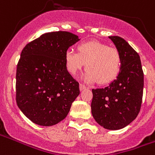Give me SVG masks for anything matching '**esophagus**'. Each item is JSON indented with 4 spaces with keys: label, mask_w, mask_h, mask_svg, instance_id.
Listing matches in <instances>:
<instances>
[{
    "label": "esophagus",
    "mask_w": 155,
    "mask_h": 155,
    "mask_svg": "<svg viewBox=\"0 0 155 155\" xmlns=\"http://www.w3.org/2000/svg\"><path fill=\"white\" fill-rule=\"evenodd\" d=\"M85 88H87V87H86L84 84H80V89L81 91L84 90V89H85Z\"/></svg>",
    "instance_id": "34e87169"
}]
</instances>
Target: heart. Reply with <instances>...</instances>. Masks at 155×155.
<instances>
[{
	"instance_id": "obj_1",
	"label": "heart",
	"mask_w": 155,
	"mask_h": 155,
	"mask_svg": "<svg viewBox=\"0 0 155 155\" xmlns=\"http://www.w3.org/2000/svg\"><path fill=\"white\" fill-rule=\"evenodd\" d=\"M65 63L67 71L72 75L86 63V81L106 84L113 81L120 72L121 58L116 49L99 41H88L80 44L77 52L68 49L65 53Z\"/></svg>"
}]
</instances>
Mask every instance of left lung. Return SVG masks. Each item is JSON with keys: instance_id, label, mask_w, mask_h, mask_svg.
Returning a JSON list of instances; mask_svg holds the SVG:
<instances>
[{"instance_id": "1", "label": "left lung", "mask_w": 155, "mask_h": 155, "mask_svg": "<svg viewBox=\"0 0 155 155\" xmlns=\"http://www.w3.org/2000/svg\"><path fill=\"white\" fill-rule=\"evenodd\" d=\"M121 58L116 80L104 88L92 89V114L99 125L109 130L126 127L139 114L142 102L144 73L139 54L124 39L109 36Z\"/></svg>"}]
</instances>
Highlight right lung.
<instances>
[{"label":"right lung","mask_w":155,"mask_h":155,"mask_svg":"<svg viewBox=\"0 0 155 155\" xmlns=\"http://www.w3.org/2000/svg\"><path fill=\"white\" fill-rule=\"evenodd\" d=\"M79 41L68 31L48 32L22 50L16 71V102L35 124L52 126L64 120L79 96V83L65 63V53Z\"/></svg>","instance_id":"right-lung-1"}]
</instances>
